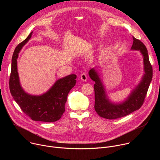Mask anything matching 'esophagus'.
<instances>
[{
    "label": "esophagus",
    "instance_id": "1",
    "mask_svg": "<svg viewBox=\"0 0 160 160\" xmlns=\"http://www.w3.org/2000/svg\"><path fill=\"white\" fill-rule=\"evenodd\" d=\"M87 75L85 73H82L81 75H80V79L82 80V81H84V82H86L87 80Z\"/></svg>",
    "mask_w": 160,
    "mask_h": 160
}]
</instances>
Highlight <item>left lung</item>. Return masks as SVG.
Listing matches in <instances>:
<instances>
[{"label": "left lung", "mask_w": 160, "mask_h": 160, "mask_svg": "<svg viewBox=\"0 0 160 160\" xmlns=\"http://www.w3.org/2000/svg\"><path fill=\"white\" fill-rule=\"evenodd\" d=\"M133 37L132 50L140 51L144 58V72L142 80L131 92L127 99L120 104H114L108 99L104 85L94 68L89 71L90 78L95 82L94 108L98 115L104 118L115 120L125 117L139 109L142 106L152 78V68L149 62L148 50L139 40Z\"/></svg>", "instance_id": "left-lung-1"}]
</instances>
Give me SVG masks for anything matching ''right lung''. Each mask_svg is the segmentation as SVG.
<instances>
[{
	"label": "right lung",
	"mask_w": 160,
	"mask_h": 160,
	"mask_svg": "<svg viewBox=\"0 0 160 160\" xmlns=\"http://www.w3.org/2000/svg\"><path fill=\"white\" fill-rule=\"evenodd\" d=\"M32 33L19 43L14 51L9 78L10 92L21 110L32 120L54 122L59 120L65 111L67 96L76 84L77 75H70L59 79L47 92L41 96H32L26 93L19 83L17 58L22 48L30 39Z\"/></svg>",
	"instance_id": "add662e5"
}]
</instances>
